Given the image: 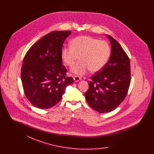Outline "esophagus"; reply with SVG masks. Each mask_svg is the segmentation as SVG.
<instances>
[{"label":"esophagus","instance_id":"34e87169","mask_svg":"<svg viewBox=\"0 0 154 154\" xmlns=\"http://www.w3.org/2000/svg\"><path fill=\"white\" fill-rule=\"evenodd\" d=\"M74 81H75V82H77V81H79L81 80V78L80 76H79V75H75V76H74L73 77Z\"/></svg>","mask_w":154,"mask_h":154}]
</instances>
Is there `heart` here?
I'll use <instances>...</instances> for the list:
<instances>
[{"label": "heart", "instance_id": "b5f03b06", "mask_svg": "<svg viewBox=\"0 0 154 154\" xmlns=\"http://www.w3.org/2000/svg\"><path fill=\"white\" fill-rule=\"evenodd\" d=\"M111 55V48L107 42L89 36L75 37L72 46L63 47L61 57L66 65L72 66L79 59L80 61L72 67L71 72L83 75L90 70L91 72L101 70L107 64Z\"/></svg>", "mask_w": 154, "mask_h": 154}]
</instances>
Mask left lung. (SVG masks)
Returning <instances> with one entry per match:
<instances>
[{
    "mask_svg": "<svg viewBox=\"0 0 154 154\" xmlns=\"http://www.w3.org/2000/svg\"><path fill=\"white\" fill-rule=\"evenodd\" d=\"M111 45L110 58L101 70L91 77L85 94L89 106L104 113L116 109L124 100L131 84V65L121 45L107 35Z\"/></svg>",
    "mask_w": 154,
    "mask_h": 154,
    "instance_id": "8db88e82",
    "label": "left lung"
}]
</instances>
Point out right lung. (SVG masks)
<instances>
[{
    "instance_id": "right-lung-1",
    "label": "right lung",
    "mask_w": 154,
    "mask_h": 154,
    "mask_svg": "<svg viewBox=\"0 0 154 154\" xmlns=\"http://www.w3.org/2000/svg\"><path fill=\"white\" fill-rule=\"evenodd\" d=\"M70 30L53 31L33 44L26 52L21 67V81L25 95L34 106L47 109L62 99L66 88L73 82L66 77L62 65L63 44Z\"/></svg>"
}]
</instances>
